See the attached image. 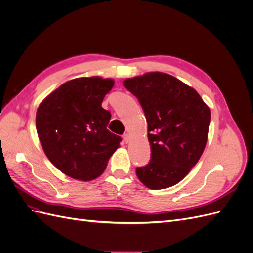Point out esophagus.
<instances>
[{
  "instance_id": "34e87169",
  "label": "esophagus",
  "mask_w": 253,
  "mask_h": 253,
  "mask_svg": "<svg viewBox=\"0 0 253 253\" xmlns=\"http://www.w3.org/2000/svg\"><path fill=\"white\" fill-rule=\"evenodd\" d=\"M124 141L126 142V143H127L128 141H129V134H127V133H126V134H124Z\"/></svg>"
}]
</instances>
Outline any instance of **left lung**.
Masks as SVG:
<instances>
[{
  "label": "left lung",
  "instance_id": "1",
  "mask_svg": "<svg viewBox=\"0 0 253 253\" xmlns=\"http://www.w3.org/2000/svg\"><path fill=\"white\" fill-rule=\"evenodd\" d=\"M124 85L138 99L148 122L151 159L136 168L137 177L152 190L176 185L203 154L209 108L195 89L168 74L148 73Z\"/></svg>",
  "mask_w": 253,
  "mask_h": 253
}]
</instances>
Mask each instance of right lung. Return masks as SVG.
Here are the masks:
<instances>
[{
    "label": "right lung",
    "mask_w": 253,
    "mask_h": 253,
    "mask_svg": "<svg viewBox=\"0 0 253 253\" xmlns=\"http://www.w3.org/2000/svg\"><path fill=\"white\" fill-rule=\"evenodd\" d=\"M113 86L112 79L100 77L67 81L37 111V132L45 154L72 178H97L119 147L121 137L106 128L111 113L101 106Z\"/></svg>",
    "instance_id": "obj_1"
}]
</instances>
